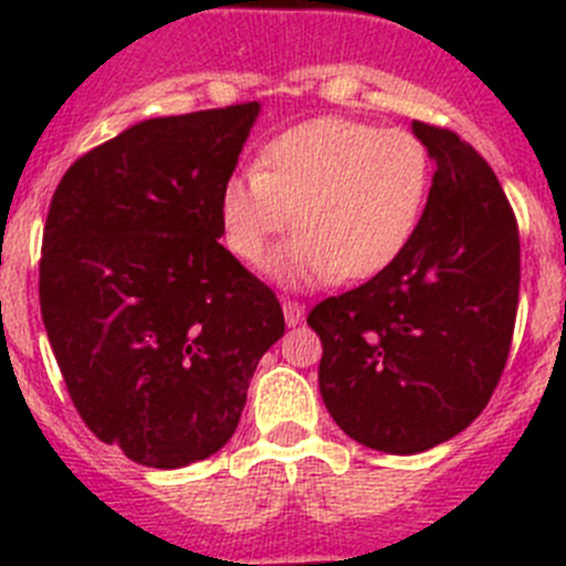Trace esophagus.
<instances>
[{
  "instance_id": "obj_1",
  "label": "esophagus",
  "mask_w": 566,
  "mask_h": 566,
  "mask_svg": "<svg viewBox=\"0 0 566 566\" xmlns=\"http://www.w3.org/2000/svg\"><path fill=\"white\" fill-rule=\"evenodd\" d=\"M283 314H286V326H300L306 317V306L297 300H283Z\"/></svg>"
}]
</instances>
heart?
Wrapping results in <instances>:
<instances>
[{"instance_id": "heart-1", "label": "heart", "mask_w": 566, "mask_h": 566, "mask_svg": "<svg viewBox=\"0 0 566 566\" xmlns=\"http://www.w3.org/2000/svg\"><path fill=\"white\" fill-rule=\"evenodd\" d=\"M428 192L431 155L417 135L319 115L274 135L258 169L227 178L218 214L229 252L254 269L294 223L300 234L272 272L286 286H317L391 266L422 221Z\"/></svg>"}]
</instances>
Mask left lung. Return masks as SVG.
<instances>
[{"mask_svg": "<svg viewBox=\"0 0 566 566\" xmlns=\"http://www.w3.org/2000/svg\"><path fill=\"white\" fill-rule=\"evenodd\" d=\"M433 184L391 266L312 308L319 394L354 442L411 457L462 433L507 363L518 227L502 184L457 133L413 122Z\"/></svg>", "mask_w": 566, "mask_h": 566, "instance_id": "left-lung-1", "label": "left lung"}]
</instances>
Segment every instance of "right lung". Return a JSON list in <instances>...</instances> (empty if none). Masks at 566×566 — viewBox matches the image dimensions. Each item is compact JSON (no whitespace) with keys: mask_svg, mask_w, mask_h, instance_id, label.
<instances>
[{"mask_svg":"<svg viewBox=\"0 0 566 566\" xmlns=\"http://www.w3.org/2000/svg\"><path fill=\"white\" fill-rule=\"evenodd\" d=\"M260 115L232 104L133 124L59 181L39 303L70 399L102 442L184 468L232 439L283 337L266 283L218 243V198Z\"/></svg>","mask_w":566,"mask_h":566,"instance_id":"add662e5","label":"right lung"}]
</instances>
